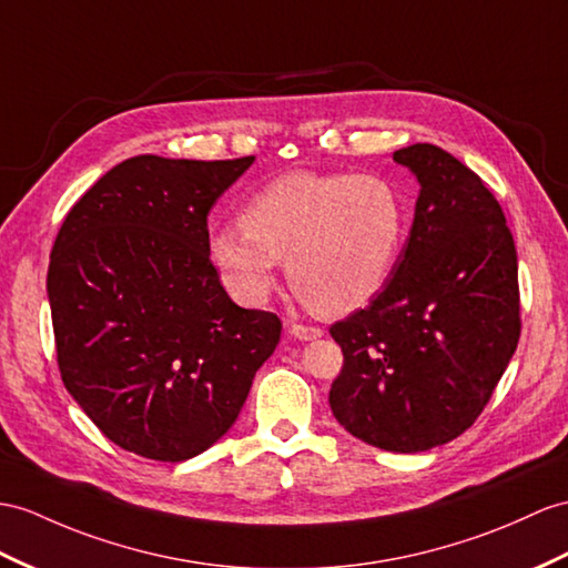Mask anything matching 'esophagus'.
Listing matches in <instances>:
<instances>
[{"mask_svg": "<svg viewBox=\"0 0 568 568\" xmlns=\"http://www.w3.org/2000/svg\"><path fill=\"white\" fill-rule=\"evenodd\" d=\"M288 332H292V337L296 339H317L323 337V329L315 327V325H303V323H292L288 325Z\"/></svg>", "mask_w": 568, "mask_h": 568, "instance_id": "34e87169", "label": "esophagus"}]
</instances>
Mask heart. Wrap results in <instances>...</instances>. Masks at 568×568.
I'll list each match as a JSON object with an SVG mask.
<instances>
[{"instance_id": "heart-1", "label": "heart", "mask_w": 568, "mask_h": 568, "mask_svg": "<svg viewBox=\"0 0 568 568\" xmlns=\"http://www.w3.org/2000/svg\"><path fill=\"white\" fill-rule=\"evenodd\" d=\"M405 202L381 175L294 171L245 202L241 229L210 236V260L247 306L267 301L276 265L323 315H347L376 296L405 243Z\"/></svg>"}]
</instances>
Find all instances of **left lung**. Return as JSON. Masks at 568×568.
<instances>
[{
    "label": "left lung",
    "mask_w": 568,
    "mask_h": 568,
    "mask_svg": "<svg viewBox=\"0 0 568 568\" xmlns=\"http://www.w3.org/2000/svg\"><path fill=\"white\" fill-rule=\"evenodd\" d=\"M417 178L409 239L368 308L329 327L344 366L335 419L390 453H422L475 424L518 347V257L499 202L434 144L397 149Z\"/></svg>",
    "instance_id": "8db88e82"
}]
</instances>
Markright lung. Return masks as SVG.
Listing matches in <instances>:
<instances>
[{
	"label": "right lung",
	"mask_w": 568,
	"mask_h": 568,
	"mask_svg": "<svg viewBox=\"0 0 568 568\" xmlns=\"http://www.w3.org/2000/svg\"><path fill=\"white\" fill-rule=\"evenodd\" d=\"M253 161L128 159L54 239L48 298L64 388L142 458L180 463L214 446L280 344V317L233 303L210 260L206 216Z\"/></svg>",
	"instance_id": "add662e5"
}]
</instances>
